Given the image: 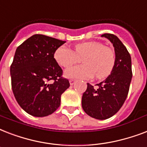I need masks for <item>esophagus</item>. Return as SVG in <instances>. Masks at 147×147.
I'll return each mask as SVG.
<instances>
[{"label":"esophagus","instance_id":"1","mask_svg":"<svg viewBox=\"0 0 147 147\" xmlns=\"http://www.w3.org/2000/svg\"><path fill=\"white\" fill-rule=\"evenodd\" d=\"M76 83V80L75 79H70V85H74Z\"/></svg>","mask_w":147,"mask_h":147}]
</instances>
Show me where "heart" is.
<instances>
[{
	"mask_svg": "<svg viewBox=\"0 0 147 147\" xmlns=\"http://www.w3.org/2000/svg\"><path fill=\"white\" fill-rule=\"evenodd\" d=\"M83 57L84 64L78 65L66 70L68 77L89 79L95 75L98 80L105 79L112 73L116 63L114 51L97 41L84 42L77 44L74 51L65 46L56 50L54 58L57 63L68 68Z\"/></svg>",
	"mask_w": 147,
	"mask_h": 147,
	"instance_id": "obj_1",
	"label": "heart"
}]
</instances>
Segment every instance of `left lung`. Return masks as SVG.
<instances>
[{
    "mask_svg": "<svg viewBox=\"0 0 147 147\" xmlns=\"http://www.w3.org/2000/svg\"><path fill=\"white\" fill-rule=\"evenodd\" d=\"M114 47L116 63L110 75L96 86L87 84L82 96V107L86 114L97 120H106L116 114L128 95L131 82L130 54L120 40L112 34L101 35Z\"/></svg>",
    "mask_w": 147,
    "mask_h": 147,
    "instance_id": "left-lung-1",
    "label": "left lung"
}]
</instances>
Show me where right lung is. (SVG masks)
Instances as JSON below:
<instances>
[{"instance_id":"right-lung-1","label":"right lung","mask_w":147,"mask_h":147,"mask_svg":"<svg viewBox=\"0 0 147 147\" xmlns=\"http://www.w3.org/2000/svg\"><path fill=\"white\" fill-rule=\"evenodd\" d=\"M65 42L34 34L16 50L10 69L12 90L20 107L34 117L52 114L70 86L54 58L56 50Z\"/></svg>"}]
</instances>
